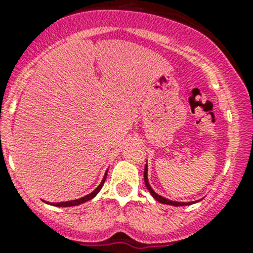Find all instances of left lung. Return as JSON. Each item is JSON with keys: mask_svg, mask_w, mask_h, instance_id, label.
Listing matches in <instances>:
<instances>
[{"mask_svg": "<svg viewBox=\"0 0 253 253\" xmlns=\"http://www.w3.org/2000/svg\"><path fill=\"white\" fill-rule=\"evenodd\" d=\"M144 182H146V186L147 189H148V191L151 193V195L153 196L157 202L162 203V204H167V205H173V207H185V205H190V204H193L194 202L191 203H178V202H172V200H169V199H166V198H163V196L158 195L157 193H154V190L152 189L151 185H149L148 182V166L146 165V167H144ZM198 202V200H196Z\"/></svg>", "mask_w": 253, "mask_h": 253, "instance_id": "8db88e82", "label": "left lung"}]
</instances>
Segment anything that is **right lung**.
<instances>
[{
    "instance_id": "right-lung-1",
    "label": "right lung",
    "mask_w": 253,
    "mask_h": 253,
    "mask_svg": "<svg viewBox=\"0 0 253 253\" xmlns=\"http://www.w3.org/2000/svg\"><path fill=\"white\" fill-rule=\"evenodd\" d=\"M106 175H107V171H106V173H105L104 178H102L101 184H100L99 186L96 187V189L93 190L92 193L88 194V195H86V196H84V198L77 199V200H71V202H62V203H46V204H50V205H53V207H76V205H80V204H82V203L88 202V200H91V199H93V198H95L96 195H97V194H99V191H100V190H101L102 185H104L105 180H106Z\"/></svg>"
}]
</instances>
